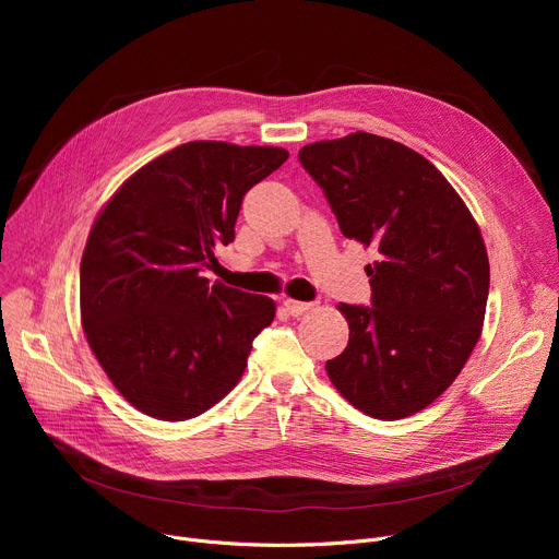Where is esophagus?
Listing matches in <instances>:
<instances>
[{
	"label": "esophagus",
	"instance_id": "esophagus-1",
	"mask_svg": "<svg viewBox=\"0 0 559 559\" xmlns=\"http://www.w3.org/2000/svg\"><path fill=\"white\" fill-rule=\"evenodd\" d=\"M312 308V304H306V301H295V299H285V310L292 314V317H299L304 312H308Z\"/></svg>",
	"mask_w": 559,
	"mask_h": 559
}]
</instances>
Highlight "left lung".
Here are the masks:
<instances>
[{
    "label": "left lung",
    "instance_id": "left-lung-1",
    "mask_svg": "<svg viewBox=\"0 0 559 559\" xmlns=\"http://www.w3.org/2000/svg\"><path fill=\"white\" fill-rule=\"evenodd\" d=\"M344 238L378 251L371 306L340 304L348 344L326 362L337 392L373 419H403L442 394L480 337L489 260L480 228L432 163L373 133L306 144Z\"/></svg>",
    "mask_w": 559,
    "mask_h": 559
}]
</instances>
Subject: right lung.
Returning a JSON list of instances; mask_svg holds the SVG:
<instances>
[{"label":"right lung","instance_id":"obj_1","mask_svg":"<svg viewBox=\"0 0 559 559\" xmlns=\"http://www.w3.org/2000/svg\"><path fill=\"white\" fill-rule=\"evenodd\" d=\"M287 156L281 146L186 142L140 167L95 219L81 258V324L140 413L186 421L238 385L276 304L209 285L203 272L235 240L245 194Z\"/></svg>","mask_w":559,"mask_h":559}]
</instances>
